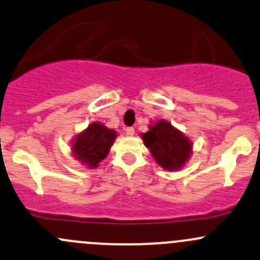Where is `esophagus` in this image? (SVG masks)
I'll return each mask as SVG.
<instances>
[{"label": "esophagus", "instance_id": "obj_1", "mask_svg": "<svg viewBox=\"0 0 260 260\" xmlns=\"http://www.w3.org/2000/svg\"><path fill=\"white\" fill-rule=\"evenodd\" d=\"M125 135L129 136V137H132V136L135 135V128H133V127H127V128H125Z\"/></svg>", "mask_w": 260, "mask_h": 260}]
</instances>
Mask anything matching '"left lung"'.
I'll return each mask as SVG.
<instances>
[{"label": "left lung", "mask_w": 260, "mask_h": 260, "mask_svg": "<svg viewBox=\"0 0 260 260\" xmlns=\"http://www.w3.org/2000/svg\"><path fill=\"white\" fill-rule=\"evenodd\" d=\"M144 144L153 158L167 171L182 168L192 154V142L167 121H158L142 133Z\"/></svg>", "instance_id": "obj_1"}]
</instances>
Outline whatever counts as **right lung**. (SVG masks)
<instances>
[{
  "instance_id": "right-lung-1",
  "label": "right lung",
  "mask_w": 260,
  "mask_h": 260,
  "mask_svg": "<svg viewBox=\"0 0 260 260\" xmlns=\"http://www.w3.org/2000/svg\"><path fill=\"white\" fill-rule=\"evenodd\" d=\"M116 137L117 133L102 123H91L87 129L73 139V155L89 168H95L101 160L107 157Z\"/></svg>"
}]
</instances>
